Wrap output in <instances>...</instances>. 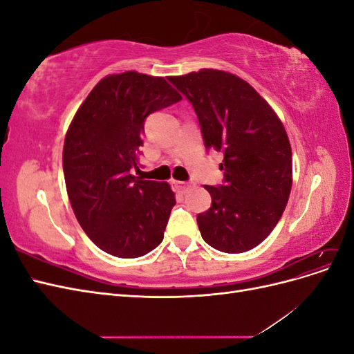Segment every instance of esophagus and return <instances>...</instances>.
Wrapping results in <instances>:
<instances>
[{"instance_id":"obj_1","label":"esophagus","mask_w":354,"mask_h":354,"mask_svg":"<svg viewBox=\"0 0 354 354\" xmlns=\"http://www.w3.org/2000/svg\"><path fill=\"white\" fill-rule=\"evenodd\" d=\"M173 186H174L178 192H186V190L190 187V183H189V181H177V180H173Z\"/></svg>"}]
</instances>
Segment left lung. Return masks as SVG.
Returning <instances> with one entry per match:
<instances>
[{"mask_svg":"<svg viewBox=\"0 0 354 354\" xmlns=\"http://www.w3.org/2000/svg\"><path fill=\"white\" fill-rule=\"evenodd\" d=\"M168 81L194 106L203 146L224 155L223 183L203 186L208 211L198 214L212 248L238 254L261 243L281 220L292 185V153L279 118L236 75L202 69Z\"/></svg>","mask_w":354,"mask_h":354,"instance_id":"obj_1","label":"left lung"}]
</instances>
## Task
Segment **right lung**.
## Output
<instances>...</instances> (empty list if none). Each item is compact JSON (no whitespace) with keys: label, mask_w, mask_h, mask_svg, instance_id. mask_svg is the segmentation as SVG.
Returning a JSON list of instances; mask_svg holds the SVG:
<instances>
[{"label":"right lung","mask_w":354,"mask_h":354,"mask_svg":"<svg viewBox=\"0 0 354 354\" xmlns=\"http://www.w3.org/2000/svg\"><path fill=\"white\" fill-rule=\"evenodd\" d=\"M180 100L164 78L128 71L103 78L75 115L63 173L75 217L102 251L137 259L162 242L174 192L131 171L140 165L146 118Z\"/></svg>","instance_id":"add662e5"}]
</instances>
